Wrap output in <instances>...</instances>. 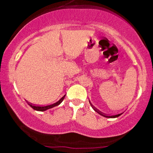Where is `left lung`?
Returning <instances> with one entry per match:
<instances>
[{
  "label": "left lung",
  "mask_w": 153,
  "mask_h": 153,
  "mask_svg": "<svg viewBox=\"0 0 153 153\" xmlns=\"http://www.w3.org/2000/svg\"><path fill=\"white\" fill-rule=\"evenodd\" d=\"M89 102H90V101H89ZM90 103H91V102H90ZM91 106H92V105H91ZM92 108H93V109H94V111H95L96 112H97V113H98L99 114H100L101 116H104V117H106V118H117V117H119V116H121V115L122 114V113H119V114H117V115H113V116H106V115H105V114H103V113H101L100 111H99L98 110L96 109V108H94V106H92Z\"/></svg>",
  "instance_id": "obj_1"
}]
</instances>
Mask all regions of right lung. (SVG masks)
I'll return each instance as SVG.
<instances>
[{"label": "right lung", "mask_w": 153, "mask_h": 153, "mask_svg": "<svg viewBox=\"0 0 153 153\" xmlns=\"http://www.w3.org/2000/svg\"><path fill=\"white\" fill-rule=\"evenodd\" d=\"M65 95L63 96V97H62V98L60 99V100L58 101V102H55V103L52 104V105H46V106H36V105H32V104H31V103H29V105L30 107H31V108H32L34 110V111H47V110H48V109H51V108H53V107L57 106V105H60L61 102H62V101H63L64 98H65Z\"/></svg>", "instance_id": "obj_1"}]
</instances>
